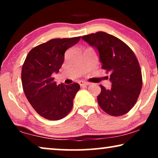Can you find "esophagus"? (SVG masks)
Wrapping results in <instances>:
<instances>
[{
	"label": "esophagus",
	"instance_id": "1",
	"mask_svg": "<svg viewBox=\"0 0 158 158\" xmlns=\"http://www.w3.org/2000/svg\"><path fill=\"white\" fill-rule=\"evenodd\" d=\"M78 83H79V85L81 86V87H85V86L88 85V84H89V83H88V82H86V81H79V82H78Z\"/></svg>",
	"mask_w": 158,
	"mask_h": 158
}]
</instances>
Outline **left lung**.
<instances>
[{
	"instance_id": "obj_1",
	"label": "left lung",
	"mask_w": 158,
	"mask_h": 158,
	"mask_svg": "<svg viewBox=\"0 0 158 158\" xmlns=\"http://www.w3.org/2000/svg\"><path fill=\"white\" fill-rule=\"evenodd\" d=\"M99 52L101 68L111 73L110 89L100 85L101 91L97 97L99 106L111 116L127 114L137 102L142 86L139 62L128 45L116 36L103 31L82 36Z\"/></svg>"
}]
</instances>
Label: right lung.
Here are the masks:
<instances>
[{"label":"right lung","instance_id":"1","mask_svg":"<svg viewBox=\"0 0 158 158\" xmlns=\"http://www.w3.org/2000/svg\"><path fill=\"white\" fill-rule=\"evenodd\" d=\"M80 40L81 36L53 39L34 47L23 62L21 70L23 92L34 109L47 119H61L72 109L79 84L57 85L52 75L59 72L65 51Z\"/></svg>","mask_w":158,"mask_h":158}]
</instances>
